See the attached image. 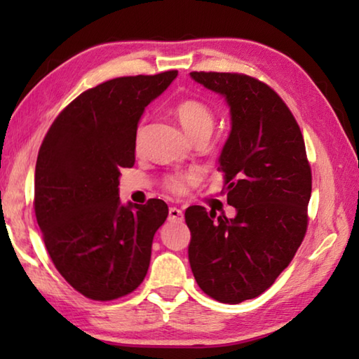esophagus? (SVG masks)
<instances>
[{
    "instance_id": "34e87169",
    "label": "esophagus",
    "mask_w": 359,
    "mask_h": 359,
    "mask_svg": "<svg viewBox=\"0 0 359 359\" xmlns=\"http://www.w3.org/2000/svg\"><path fill=\"white\" fill-rule=\"evenodd\" d=\"M169 220H172V222H184V214H182L180 209L171 208V209H169Z\"/></svg>"
}]
</instances>
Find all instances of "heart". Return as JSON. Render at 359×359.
Segmentation results:
<instances>
[{
    "mask_svg": "<svg viewBox=\"0 0 359 359\" xmlns=\"http://www.w3.org/2000/svg\"><path fill=\"white\" fill-rule=\"evenodd\" d=\"M175 117L179 118L182 128L187 131V135L191 139L194 136L201 135V133H212L214 128V114H212L210 109L204 104L201 101L196 100H185L179 102L175 106ZM142 126H139L137 131V141L139 136H141ZM203 174L198 169L190 171L187 174H179L172 175V177L168 179V188L174 193H185L190 190L201 180Z\"/></svg>",
    "mask_w": 359,
    "mask_h": 359,
    "instance_id": "heart-1",
    "label": "heart"
}]
</instances>
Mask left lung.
<instances>
[{"instance_id":"1","label":"left lung","mask_w":359,"mask_h":359,"mask_svg":"<svg viewBox=\"0 0 359 359\" xmlns=\"http://www.w3.org/2000/svg\"><path fill=\"white\" fill-rule=\"evenodd\" d=\"M226 101L231 131L218 171L234 218L203 205L185 210L188 259L205 294L226 304L253 299L276 282L307 229L312 172L293 114L274 90L244 74L190 72Z\"/></svg>"}]
</instances>
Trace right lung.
Returning a JSON list of instances; mask_svg holds the SVG:
<instances>
[{
	"mask_svg": "<svg viewBox=\"0 0 359 359\" xmlns=\"http://www.w3.org/2000/svg\"><path fill=\"white\" fill-rule=\"evenodd\" d=\"M177 77H118L90 88L53 121L34 171V212L53 264L95 301L135 291L149 271L151 242L168 204H121L120 171L135 165L137 123Z\"/></svg>",
	"mask_w": 359,
	"mask_h": 359,
	"instance_id": "right-lung-1",
	"label": "right lung"
}]
</instances>
